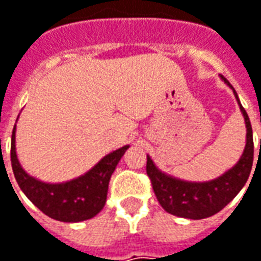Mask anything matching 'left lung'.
I'll return each instance as SVG.
<instances>
[{"instance_id":"left-lung-1","label":"left lung","mask_w":261,"mask_h":261,"mask_svg":"<svg viewBox=\"0 0 261 261\" xmlns=\"http://www.w3.org/2000/svg\"><path fill=\"white\" fill-rule=\"evenodd\" d=\"M221 80L232 90L244 117L247 127L246 148L236 166L231 167L222 175L209 181H187L177 178L174 175L167 174L154 164L151 156L146 155V174L151 178L154 193L160 205L171 215L187 219H205L215 215L240 193V190L246 186L248 180L254 156L251 123L244 107L238 100L234 87L222 75Z\"/></svg>"}]
</instances>
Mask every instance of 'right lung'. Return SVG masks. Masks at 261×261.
Instances as JSON below:
<instances>
[{
	"label": "right lung",
	"instance_id": "add662e5",
	"mask_svg": "<svg viewBox=\"0 0 261 261\" xmlns=\"http://www.w3.org/2000/svg\"><path fill=\"white\" fill-rule=\"evenodd\" d=\"M127 148L129 145H125L107 154L76 178L62 183H46L25 173L20 164L15 151L14 125L11 135V166L23 193L45 215L61 222H81L94 218L105 207L110 177Z\"/></svg>",
	"mask_w": 261,
	"mask_h": 261
}]
</instances>
